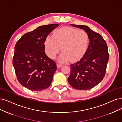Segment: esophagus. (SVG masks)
<instances>
[{
    "instance_id": "esophagus-1",
    "label": "esophagus",
    "mask_w": 122,
    "mask_h": 122,
    "mask_svg": "<svg viewBox=\"0 0 122 122\" xmlns=\"http://www.w3.org/2000/svg\"><path fill=\"white\" fill-rule=\"evenodd\" d=\"M57 67H58V68H60V67H61L62 66V64H59V63H57Z\"/></svg>"
}]
</instances>
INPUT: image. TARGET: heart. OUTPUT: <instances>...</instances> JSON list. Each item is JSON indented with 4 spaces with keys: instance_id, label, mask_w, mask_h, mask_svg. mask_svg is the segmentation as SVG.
<instances>
[{
    "instance_id": "heart-1",
    "label": "heart",
    "mask_w": 122,
    "mask_h": 122,
    "mask_svg": "<svg viewBox=\"0 0 122 122\" xmlns=\"http://www.w3.org/2000/svg\"><path fill=\"white\" fill-rule=\"evenodd\" d=\"M88 41V36L84 30L63 27L54 31L53 37L48 36L46 38L45 52L50 58L55 59L61 48L62 53L59 58V61H74L84 55Z\"/></svg>"
}]
</instances>
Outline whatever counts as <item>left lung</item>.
I'll return each instance as SVG.
<instances>
[{"label":"left lung","mask_w":122,"mask_h":122,"mask_svg":"<svg viewBox=\"0 0 122 122\" xmlns=\"http://www.w3.org/2000/svg\"><path fill=\"white\" fill-rule=\"evenodd\" d=\"M87 33L89 43L80 60L70 65L68 78L71 86L76 89L87 90L95 87L103 79L106 72L109 54L105 40L88 26L70 24Z\"/></svg>","instance_id":"obj_1"}]
</instances>
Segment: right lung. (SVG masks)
<instances>
[{
	"label": "right lung",
	"instance_id": "add662e5",
	"mask_svg": "<svg viewBox=\"0 0 122 122\" xmlns=\"http://www.w3.org/2000/svg\"><path fill=\"white\" fill-rule=\"evenodd\" d=\"M58 25L40 26L24 35L15 45L12 64L16 77L30 91H43L51 84L57 66L45 53L44 44L48 35Z\"/></svg>",
	"mask_w": 122,
	"mask_h": 122
}]
</instances>
